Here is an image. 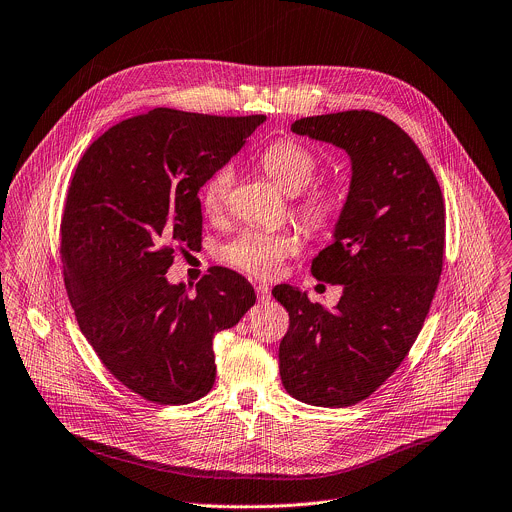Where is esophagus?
Listing matches in <instances>:
<instances>
[{"label": "esophagus", "mask_w": 512, "mask_h": 512, "mask_svg": "<svg viewBox=\"0 0 512 512\" xmlns=\"http://www.w3.org/2000/svg\"><path fill=\"white\" fill-rule=\"evenodd\" d=\"M255 294H257L259 302H267L271 298V291L267 285H255Z\"/></svg>", "instance_id": "34e87169"}]
</instances>
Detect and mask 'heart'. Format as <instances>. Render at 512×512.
I'll return each instance as SVG.
<instances>
[{"label":"heart","mask_w":512,"mask_h":512,"mask_svg":"<svg viewBox=\"0 0 512 512\" xmlns=\"http://www.w3.org/2000/svg\"><path fill=\"white\" fill-rule=\"evenodd\" d=\"M261 168L287 192L294 194V214L310 231L332 229L344 210V186L338 180L314 184L322 160L308 143L296 137L271 141L259 156ZM235 186L231 164L216 168L200 188V202L206 212H221ZM300 251V235L285 231H243L218 249V259L253 277H273L281 263Z\"/></svg>","instance_id":"b5f03b06"}]
</instances>
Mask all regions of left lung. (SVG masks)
I'll use <instances>...</instances> for the list:
<instances>
[{
	"instance_id": "8db88e82",
	"label": "left lung",
	"mask_w": 512,
	"mask_h": 512,
	"mask_svg": "<svg viewBox=\"0 0 512 512\" xmlns=\"http://www.w3.org/2000/svg\"><path fill=\"white\" fill-rule=\"evenodd\" d=\"M291 131L344 148L352 182L336 241L312 261L316 279L344 287L336 310L298 287H273L289 312L279 375L291 397L348 407L397 371L427 318L444 267L446 204L415 141L385 115L304 117Z\"/></svg>"
}]
</instances>
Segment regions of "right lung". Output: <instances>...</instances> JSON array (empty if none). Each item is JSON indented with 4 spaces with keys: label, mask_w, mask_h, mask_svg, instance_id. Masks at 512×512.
I'll return each instance as SVG.
<instances>
[{
    "label": "right lung",
    "mask_w": 512,
    "mask_h": 512,
    "mask_svg": "<svg viewBox=\"0 0 512 512\" xmlns=\"http://www.w3.org/2000/svg\"><path fill=\"white\" fill-rule=\"evenodd\" d=\"M265 119L160 107L109 127L72 174L60 218L66 294L103 367L145 401L204 397L214 334L255 304L233 269L212 267L196 296L166 271L176 251L202 243L200 186Z\"/></svg>",
    "instance_id": "1"
}]
</instances>
